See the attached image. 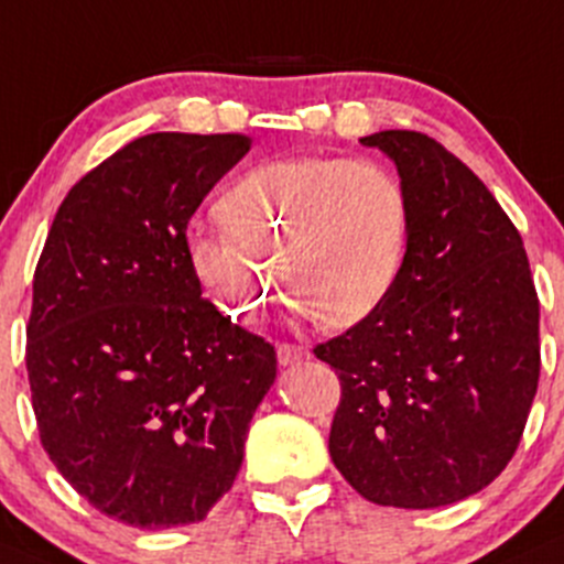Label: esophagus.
I'll list each match as a JSON object with an SVG mask.
<instances>
[{"label":"esophagus","mask_w":564,"mask_h":564,"mask_svg":"<svg viewBox=\"0 0 564 564\" xmlns=\"http://www.w3.org/2000/svg\"><path fill=\"white\" fill-rule=\"evenodd\" d=\"M307 359V348L297 346V343H278V361L283 367L300 365V361Z\"/></svg>","instance_id":"34e87169"}]
</instances>
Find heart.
<instances>
[{
  "instance_id": "b5f03b06",
  "label": "heart",
  "mask_w": 564,
  "mask_h": 564,
  "mask_svg": "<svg viewBox=\"0 0 564 564\" xmlns=\"http://www.w3.org/2000/svg\"><path fill=\"white\" fill-rule=\"evenodd\" d=\"M221 232L188 237V259L221 311L253 322L283 289L324 329H348L389 300L411 237L400 177L378 162L286 156L218 197Z\"/></svg>"
}]
</instances>
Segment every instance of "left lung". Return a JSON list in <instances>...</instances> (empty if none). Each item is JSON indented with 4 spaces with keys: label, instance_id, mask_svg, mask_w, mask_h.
I'll return each mask as SVG.
<instances>
[{
    "label": "left lung",
    "instance_id": "obj_1",
    "mask_svg": "<svg viewBox=\"0 0 564 564\" xmlns=\"http://www.w3.org/2000/svg\"><path fill=\"white\" fill-rule=\"evenodd\" d=\"M397 164L411 237L389 300L313 348L340 378L329 456L365 500L441 508L517 454L541 378L524 242L484 181L408 129L361 138Z\"/></svg>",
    "mask_w": 564,
    "mask_h": 564
}]
</instances>
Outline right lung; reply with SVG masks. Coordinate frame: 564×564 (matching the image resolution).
<instances>
[{
  "mask_svg": "<svg viewBox=\"0 0 564 564\" xmlns=\"http://www.w3.org/2000/svg\"><path fill=\"white\" fill-rule=\"evenodd\" d=\"M251 148L156 132L69 188L34 270L26 370L40 443L99 513L164 530L232 489L275 348L203 297L186 227Z\"/></svg>",
  "mask_w": 564,
  "mask_h": 564,
  "instance_id": "1",
  "label": "right lung"
}]
</instances>
